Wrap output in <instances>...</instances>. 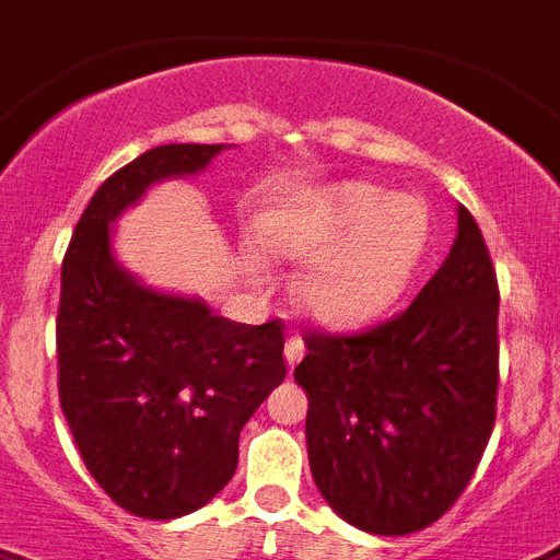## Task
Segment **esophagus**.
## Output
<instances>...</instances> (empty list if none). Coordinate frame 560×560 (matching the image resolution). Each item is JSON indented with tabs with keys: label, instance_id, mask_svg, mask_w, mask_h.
Returning <instances> with one entry per match:
<instances>
[{
	"label": "esophagus",
	"instance_id": "1",
	"mask_svg": "<svg viewBox=\"0 0 560 560\" xmlns=\"http://www.w3.org/2000/svg\"><path fill=\"white\" fill-rule=\"evenodd\" d=\"M303 354H306V346H303V340L300 337H289L285 340V363H289V369H294L303 360Z\"/></svg>",
	"mask_w": 560,
	"mask_h": 560
}]
</instances>
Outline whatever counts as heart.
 Segmentation results:
<instances>
[{
    "instance_id": "1",
    "label": "heart",
    "mask_w": 560,
    "mask_h": 560,
    "mask_svg": "<svg viewBox=\"0 0 560 560\" xmlns=\"http://www.w3.org/2000/svg\"><path fill=\"white\" fill-rule=\"evenodd\" d=\"M432 237L420 194H389L369 179H340L271 208L254 223V243L300 271L298 306L317 326L363 329L404 298Z\"/></svg>"
}]
</instances>
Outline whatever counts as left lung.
Wrapping results in <instances>:
<instances>
[{
  "label": "left lung",
  "mask_w": 560,
  "mask_h": 560,
  "mask_svg": "<svg viewBox=\"0 0 560 560\" xmlns=\"http://www.w3.org/2000/svg\"><path fill=\"white\" fill-rule=\"evenodd\" d=\"M312 478L372 535L435 524L475 475L495 427L498 280L478 223L457 206L446 260L395 320L306 337Z\"/></svg>",
  "instance_id": "1"
}]
</instances>
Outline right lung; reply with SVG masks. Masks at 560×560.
Instances as JSON below:
<instances>
[{"label":"right lung","instance_id":"obj_1","mask_svg":"<svg viewBox=\"0 0 560 560\" xmlns=\"http://www.w3.org/2000/svg\"><path fill=\"white\" fill-rule=\"evenodd\" d=\"M229 145L168 142L110 174L62 262L59 406L88 472L137 518L206 506L237 469L240 432L285 377L280 323L225 320L206 300L125 269L114 225L165 179H191Z\"/></svg>","mask_w":560,"mask_h":560}]
</instances>
